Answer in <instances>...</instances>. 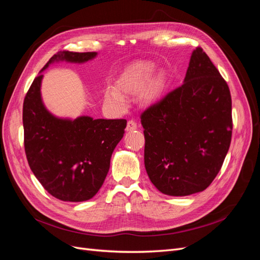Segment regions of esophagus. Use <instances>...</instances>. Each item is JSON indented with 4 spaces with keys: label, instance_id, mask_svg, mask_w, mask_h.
Returning <instances> with one entry per match:
<instances>
[{
    "label": "esophagus",
    "instance_id": "34e87169",
    "mask_svg": "<svg viewBox=\"0 0 260 260\" xmlns=\"http://www.w3.org/2000/svg\"><path fill=\"white\" fill-rule=\"evenodd\" d=\"M138 129V123L135 121V120H129L128 123H127V128H125V130L127 131H133Z\"/></svg>",
    "mask_w": 260,
    "mask_h": 260
}]
</instances>
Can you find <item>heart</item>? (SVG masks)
<instances>
[{
  "label": "heart",
  "mask_w": 260,
  "mask_h": 260,
  "mask_svg": "<svg viewBox=\"0 0 260 260\" xmlns=\"http://www.w3.org/2000/svg\"><path fill=\"white\" fill-rule=\"evenodd\" d=\"M154 73V66L152 64H139L133 67L130 72L123 77L119 82L120 89L124 92L137 93L142 90L145 84L151 79ZM165 89V80L162 77H156L155 79L148 84L144 91L143 98L146 102H153L162 94ZM105 100L111 103L123 105L124 98L120 92L115 89H108L105 92Z\"/></svg>",
  "instance_id": "obj_1"
}]
</instances>
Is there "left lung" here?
Masks as SVG:
<instances>
[{"instance_id": "obj_1", "label": "left lung", "mask_w": 260, "mask_h": 260, "mask_svg": "<svg viewBox=\"0 0 260 260\" xmlns=\"http://www.w3.org/2000/svg\"><path fill=\"white\" fill-rule=\"evenodd\" d=\"M144 165L164 194L186 196L207 188L222 167L232 137L228 83L198 46L184 82L141 114Z\"/></svg>"}]
</instances>
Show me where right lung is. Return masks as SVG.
I'll return each mask as SVG.
<instances>
[{
  "instance_id": "obj_1",
  "label": "right lung",
  "mask_w": 260,
  "mask_h": 260,
  "mask_svg": "<svg viewBox=\"0 0 260 260\" xmlns=\"http://www.w3.org/2000/svg\"><path fill=\"white\" fill-rule=\"evenodd\" d=\"M95 52L62 51L55 60L84 62ZM43 75L35 78L23 100V145L27 160L39 182L52 196L64 202L92 199L107 176L111 157L122 139L125 119H60L48 112L41 100Z\"/></svg>"
}]
</instances>
